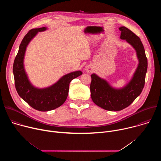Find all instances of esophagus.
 <instances>
[{"label": "esophagus", "instance_id": "obj_1", "mask_svg": "<svg viewBox=\"0 0 161 161\" xmlns=\"http://www.w3.org/2000/svg\"><path fill=\"white\" fill-rule=\"evenodd\" d=\"M85 70L88 73H91L93 71V68L91 65H87L85 68Z\"/></svg>", "mask_w": 161, "mask_h": 161}]
</instances>
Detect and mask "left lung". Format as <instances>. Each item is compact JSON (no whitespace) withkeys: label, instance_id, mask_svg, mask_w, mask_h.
<instances>
[{"label":"left lung","instance_id":"left-lung-1","mask_svg":"<svg viewBox=\"0 0 161 161\" xmlns=\"http://www.w3.org/2000/svg\"><path fill=\"white\" fill-rule=\"evenodd\" d=\"M120 38L125 39L135 48L139 64L132 80L122 89H114L96 75H91V97L98 106L108 111H120L129 106L139 96L144 88L148 62L140 37L125 27L119 28Z\"/></svg>","mask_w":161,"mask_h":161}]
</instances>
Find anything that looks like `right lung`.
<instances>
[{
	"label": "right lung",
	"mask_w": 161,
	"mask_h": 161,
	"mask_svg": "<svg viewBox=\"0 0 161 161\" xmlns=\"http://www.w3.org/2000/svg\"><path fill=\"white\" fill-rule=\"evenodd\" d=\"M46 29L44 27L29 31L21 41L13 67L14 85L18 95L32 108L41 111H50L62 105L68 96L69 83L82 75L80 71L67 74L52 86L44 89L36 88L30 83L24 67L26 47L38 32Z\"/></svg>",
	"instance_id": "right-lung-1"
}]
</instances>
